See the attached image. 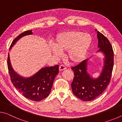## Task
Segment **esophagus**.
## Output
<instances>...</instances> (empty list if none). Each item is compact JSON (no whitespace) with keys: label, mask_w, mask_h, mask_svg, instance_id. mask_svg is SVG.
<instances>
[{"label":"esophagus","mask_w":122,"mask_h":122,"mask_svg":"<svg viewBox=\"0 0 122 122\" xmlns=\"http://www.w3.org/2000/svg\"><path fill=\"white\" fill-rule=\"evenodd\" d=\"M67 69V67H65V66H64L63 65H61L59 67V71H62L63 70H65Z\"/></svg>","instance_id":"1"}]
</instances>
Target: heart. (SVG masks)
Segmentation results:
<instances>
[{"label":"heart","mask_w":122,"mask_h":122,"mask_svg":"<svg viewBox=\"0 0 122 122\" xmlns=\"http://www.w3.org/2000/svg\"><path fill=\"white\" fill-rule=\"evenodd\" d=\"M92 41L89 34L76 30H68L56 35L54 41L56 48L51 46V50L56 56H60L61 51H67L68 59L76 63L85 58Z\"/></svg>","instance_id":"obj_1"}]
</instances>
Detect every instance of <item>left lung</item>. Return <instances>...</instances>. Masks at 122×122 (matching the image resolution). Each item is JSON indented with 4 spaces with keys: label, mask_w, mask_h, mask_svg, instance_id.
Here are the masks:
<instances>
[{
    "label": "left lung",
    "mask_w": 122,
    "mask_h": 122,
    "mask_svg": "<svg viewBox=\"0 0 122 122\" xmlns=\"http://www.w3.org/2000/svg\"><path fill=\"white\" fill-rule=\"evenodd\" d=\"M96 31L97 30H95ZM97 52L104 55V65L100 76L93 78L87 71L89 59L71 68L74 77L71 86L73 94L84 101H92L104 92L110 83L113 66V51L110 42L104 35L97 32Z\"/></svg>",
    "instance_id": "obj_1"
}]
</instances>
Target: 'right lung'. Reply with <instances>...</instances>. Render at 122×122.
Wrapping results in <instances>:
<instances>
[{
    "label": "right lung",
    "instance_id": "obj_1",
    "mask_svg": "<svg viewBox=\"0 0 122 122\" xmlns=\"http://www.w3.org/2000/svg\"><path fill=\"white\" fill-rule=\"evenodd\" d=\"M33 34L32 30H26L19 35L13 41L10 50L20 38ZM7 66L11 80L14 86L26 98L34 101H40L50 94L54 81L59 73V66L42 68L33 75L24 77L14 71L12 67L9 53Z\"/></svg>",
    "mask_w": 122,
    "mask_h": 122
}]
</instances>
